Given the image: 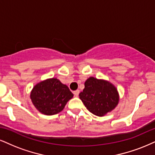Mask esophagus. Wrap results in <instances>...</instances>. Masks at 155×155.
<instances>
[{
  "label": "esophagus",
  "instance_id": "1",
  "mask_svg": "<svg viewBox=\"0 0 155 155\" xmlns=\"http://www.w3.org/2000/svg\"><path fill=\"white\" fill-rule=\"evenodd\" d=\"M80 93V91L79 90H77V91H74L73 92V94L75 95V96H78V95H79Z\"/></svg>",
  "mask_w": 155,
  "mask_h": 155
}]
</instances>
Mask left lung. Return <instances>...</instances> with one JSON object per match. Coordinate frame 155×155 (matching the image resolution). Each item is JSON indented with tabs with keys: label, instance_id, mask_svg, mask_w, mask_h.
<instances>
[{
	"label": "left lung",
	"instance_id": "1",
	"mask_svg": "<svg viewBox=\"0 0 155 155\" xmlns=\"http://www.w3.org/2000/svg\"><path fill=\"white\" fill-rule=\"evenodd\" d=\"M79 96L87 109L98 116L111 111L119 101L117 89L112 83L93 77L85 82V88Z\"/></svg>",
	"mask_w": 155,
	"mask_h": 155
}]
</instances>
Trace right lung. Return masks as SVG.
I'll list each match as a JSON object with an SVG mask.
<instances>
[{"instance_id":"1","label":"right lung","mask_w":155,"mask_h":155,"mask_svg":"<svg viewBox=\"0 0 155 155\" xmlns=\"http://www.w3.org/2000/svg\"><path fill=\"white\" fill-rule=\"evenodd\" d=\"M72 97L71 91L57 78H49L37 83L30 98L35 108L45 115H54L64 109Z\"/></svg>"}]
</instances>
